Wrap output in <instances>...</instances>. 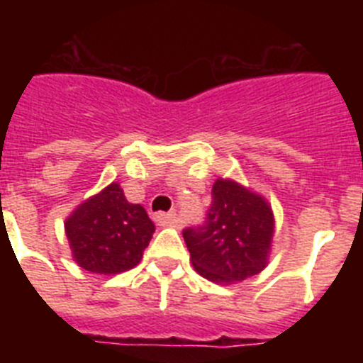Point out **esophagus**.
<instances>
[{
  "label": "esophagus",
  "mask_w": 363,
  "mask_h": 363,
  "mask_svg": "<svg viewBox=\"0 0 363 363\" xmlns=\"http://www.w3.org/2000/svg\"><path fill=\"white\" fill-rule=\"evenodd\" d=\"M154 221L158 223V225L165 227V225H172V223H176V214L174 213H158V214H154Z\"/></svg>",
  "instance_id": "34e87169"
}]
</instances>
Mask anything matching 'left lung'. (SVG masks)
I'll return each mask as SVG.
<instances>
[{"label":"left lung","mask_w":363,"mask_h":363,"mask_svg":"<svg viewBox=\"0 0 363 363\" xmlns=\"http://www.w3.org/2000/svg\"><path fill=\"white\" fill-rule=\"evenodd\" d=\"M272 236L274 213L267 198L230 178L214 182L205 225L184 230L194 271L218 285L238 284L264 271Z\"/></svg>","instance_id":"1"}]
</instances>
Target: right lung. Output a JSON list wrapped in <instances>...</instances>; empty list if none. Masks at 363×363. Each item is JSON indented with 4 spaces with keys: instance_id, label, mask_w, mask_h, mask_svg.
<instances>
[{
    "instance_id": "right-lung-1",
    "label": "right lung",
    "mask_w": 363,
    "mask_h": 363,
    "mask_svg": "<svg viewBox=\"0 0 363 363\" xmlns=\"http://www.w3.org/2000/svg\"><path fill=\"white\" fill-rule=\"evenodd\" d=\"M65 234L79 267L112 277L142 262L154 223L142 205L129 203L120 184L112 182L67 216Z\"/></svg>"
}]
</instances>
